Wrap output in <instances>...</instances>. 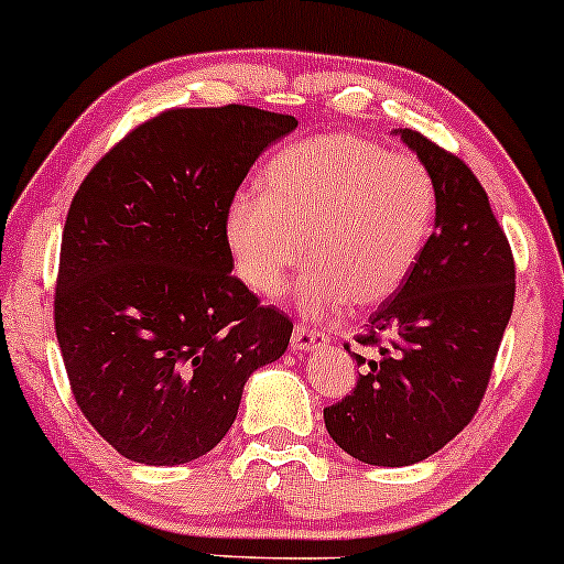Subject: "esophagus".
Listing matches in <instances>:
<instances>
[{"instance_id": "esophagus-1", "label": "esophagus", "mask_w": 564, "mask_h": 564, "mask_svg": "<svg viewBox=\"0 0 564 564\" xmlns=\"http://www.w3.org/2000/svg\"><path fill=\"white\" fill-rule=\"evenodd\" d=\"M322 344H327V335L316 330V327H308V325L293 327V338H290V349L293 351H308Z\"/></svg>"}]
</instances>
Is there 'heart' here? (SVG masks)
<instances>
[{
  "mask_svg": "<svg viewBox=\"0 0 564 564\" xmlns=\"http://www.w3.org/2000/svg\"><path fill=\"white\" fill-rule=\"evenodd\" d=\"M436 218V181L413 154L354 132H319L276 151L261 197L239 194L224 231L239 280L276 295L306 258L301 312L376 306L419 263Z\"/></svg>",
  "mask_w": 564,
  "mask_h": 564,
  "instance_id": "heart-1",
  "label": "heart"
}]
</instances>
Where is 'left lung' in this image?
Listing matches in <instances>:
<instances>
[{"label":"left lung","instance_id":"obj_1","mask_svg":"<svg viewBox=\"0 0 564 564\" xmlns=\"http://www.w3.org/2000/svg\"><path fill=\"white\" fill-rule=\"evenodd\" d=\"M436 181V224L419 263L370 314L354 354L365 372L325 426L340 451L370 466H410L469 426L490 383L514 308L511 245L482 183L453 151L400 130Z\"/></svg>","mask_w":564,"mask_h":564}]
</instances>
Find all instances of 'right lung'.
Instances as JSON below:
<instances>
[{
  "instance_id": "1",
  "label": "right lung",
  "mask_w": 564,
  "mask_h": 564,
  "mask_svg": "<svg viewBox=\"0 0 564 564\" xmlns=\"http://www.w3.org/2000/svg\"><path fill=\"white\" fill-rule=\"evenodd\" d=\"M299 128L256 106L167 109L113 143L68 207L55 335L82 415L124 458L210 453L293 322L231 274L224 220L263 149Z\"/></svg>"
}]
</instances>
